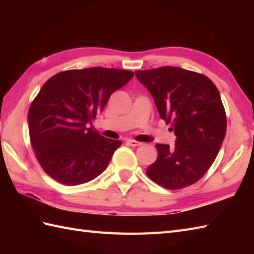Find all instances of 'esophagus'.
Listing matches in <instances>:
<instances>
[{
  "label": "esophagus",
  "mask_w": 254,
  "mask_h": 254,
  "mask_svg": "<svg viewBox=\"0 0 254 254\" xmlns=\"http://www.w3.org/2000/svg\"><path fill=\"white\" fill-rule=\"evenodd\" d=\"M127 144H130L131 146H141L142 143L141 142H137V141H134V139H127Z\"/></svg>",
  "instance_id": "obj_1"
}]
</instances>
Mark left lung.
I'll return each mask as SVG.
<instances>
[{
	"label": "left lung",
	"instance_id": "8db88e82",
	"mask_svg": "<svg viewBox=\"0 0 254 254\" xmlns=\"http://www.w3.org/2000/svg\"><path fill=\"white\" fill-rule=\"evenodd\" d=\"M135 75L177 136L174 147L156 144L158 156L147 176L169 190L193 185L212 166L225 138L227 120L217 87L205 75L176 66Z\"/></svg>",
	"mask_w": 254,
	"mask_h": 254
}]
</instances>
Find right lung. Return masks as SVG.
Listing matches in <instances>:
<instances>
[{"instance_id": "obj_1", "label": "right lung", "mask_w": 254, "mask_h": 254, "mask_svg": "<svg viewBox=\"0 0 254 254\" xmlns=\"http://www.w3.org/2000/svg\"><path fill=\"white\" fill-rule=\"evenodd\" d=\"M134 76L126 69L90 67L56 74L28 111L31 146L44 170L65 186L95 179L107 168L121 141L88 127L113 91Z\"/></svg>"}]
</instances>
